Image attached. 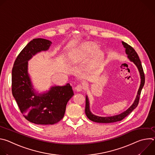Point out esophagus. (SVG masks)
Segmentation results:
<instances>
[{
  "mask_svg": "<svg viewBox=\"0 0 155 155\" xmlns=\"http://www.w3.org/2000/svg\"><path fill=\"white\" fill-rule=\"evenodd\" d=\"M83 88H84V86H83V85L82 84H77V86H76V87H75V90L77 91H82L83 90Z\"/></svg>",
  "mask_w": 155,
  "mask_h": 155,
  "instance_id": "esophagus-1",
  "label": "esophagus"
}]
</instances>
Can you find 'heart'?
<instances>
[{
    "instance_id": "heart-1",
    "label": "heart",
    "mask_w": 155,
    "mask_h": 155,
    "mask_svg": "<svg viewBox=\"0 0 155 155\" xmlns=\"http://www.w3.org/2000/svg\"><path fill=\"white\" fill-rule=\"evenodd\" d=\"M97 50V47L92 43H84L75 51L72 53L70 56V59L72 62H77L87 56L93 55ZM101 54L97 53L96 56H99Z\"/></svg>"
}]
</instances>
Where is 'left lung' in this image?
<instances>
[{"label":"left lung","mask_w":155,"mask_h":155,"mask_svg":"<svg viewBox=\"0 0 155 155\" xmlns=\"http://www.w3.org/2000/svg\"><path fill=\"white\" fill-rule=\"evenodd\" d=\"M122 43L124 45V47L126 48V53L127 54L128 58L131 61L134 62V63L136 65V66L139 71L140 74L141 83H140V87H139L138 93H137V97H136V100H135L134 102L133 103V104H132L126 110V111H125L123 113H122L120 115H115V116H113V117H101L96 116V115H93V114H91V112L90 110L89 101H88L87 97H86V106H85V114L88 118L94 122L101 123H114V122L121 121L123 119H124L125 117H126L130 112H132V110H133L134 108H136L139 104L141 91H142V88L145 84V74L143 72V68H142V65L141 64V61L139 59V57L137 52L135 51V50L131 46L128 45L127 43H126L124 41H122Z\"/></svg>","instance_id":"obj_1"}]
</instances>
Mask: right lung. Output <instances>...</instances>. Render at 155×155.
I'll use <instances>...</instances> for the list:
<instances>
[{
    "label": "right lung",
    "instance_id": "right-lung-1",
    "mask_svg": "<svg viewBox=\"0 0 155 155\" xmlns=\"http://www.w3.org/2000/svg\"><path fill=\"white\" fill-rule=\"evenodd\" d=\"M51 43L46 39H33L18 55L12 69V94L24 117L37 124H53L61 121L66 105L74 95L69 83L53 86L43 94H37L32 88L28 74V61L37 53L47 50Z\"/></svg>",
    "mask_w": 155,
    "mask_h": 155
}]
</instances>
